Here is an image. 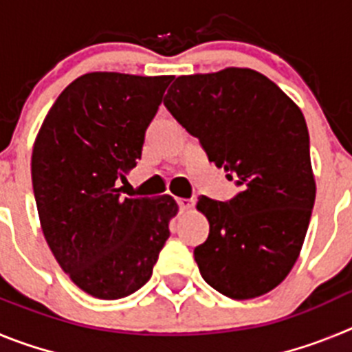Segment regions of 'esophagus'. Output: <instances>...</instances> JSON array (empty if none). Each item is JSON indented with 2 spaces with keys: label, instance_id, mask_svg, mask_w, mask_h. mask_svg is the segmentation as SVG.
<instances>
[{
  "label": "esophagus",
  "instance_id": "1",
  "mask_svg": "<svg viewBox=\"0 0 352 352\" xmlns=\"http://www.w3.org/2000/svg\"><path fill=\"white\" fill-rule=\"evenodd\" d=\"M178 204L183 211H188L194 208V199H178Z\"/></svg>",
  "mask_w": 352,
  "mask_h": 352
}]
</instances>
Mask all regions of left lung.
<instances>
[{
	"mask_svg": "<svg viewBox=\"0 0 352 352\" xmlns=\"http://www.w3.org/2000/svg\"><path fill=\"white\" fill-rule=\"evenodd\" d=\"M164 104L241 186L227 203L199 199L210 222L194 250L199 272L227 298L263 296L298 261L316 201L301 109L266 76L238 67L179 76Z\"/></svg>",
	"mask_w": 352,
	"mask_h": 352,
	"instance_id": "obj_1",
	"label": "left lung"
}]
</instances>
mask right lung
Instances as JSON below:
<instances>
[{
	"mask_svg": "<svg viewBox=\"0 0 352 352\" xmlns=\"http://www.w3.org/2000/svg\"><path fill=\"white\" fill-rule=\"evenodd\" d=\"M173 76L89 72L56 98L36 133L31 179L40 226L70 280L120 300L153 273L178 214L170 195L121 197Z\"/></svg>",
	"mask_w": 352,
	"mask_h": 352,
	"instance_id": "right-lung-1",
	"label": "right lung"
}]
</instances>
